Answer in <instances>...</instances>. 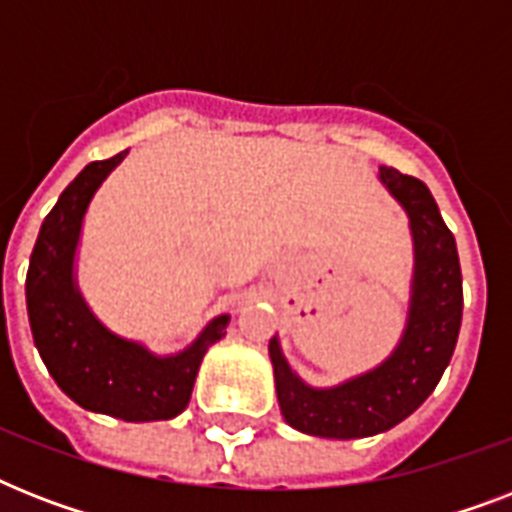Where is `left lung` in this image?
Returning a JSON list of instances; mask_svg holds the SVG:
<instances>
[{"mask_svg": "<svg viewBox=\"0 0 512 512\" xmlns=\"http://www.w3.org/2000/svg\"><path fill=\"white\" fill-rule=\"evenodd\" d=\"M380 180L406 209L414 239V279L404 337L377 369L335 385L311 388L289 369L279 340L268 345L284 420L321 438H366L406 420L436 390L452 361L462 324V271L452 231L428 185L393 167Z\"/></svg>", "mask_w": 512, "mask_h": 512, "instance_id": "obj_1", "label": "left lung"}]
</instances>
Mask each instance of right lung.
<instances>
[{"mask_svg":"<svg viewBox=\"0 0 512 512\" xmlns=\"http://www.w3.org/2000/svg\"><path fill=\"white\" fill-rule=\"evenodd\" d=\"M124 156L87 164L44 217L28 263V321L47 372L76 404L124 422L172 420L191 401L201 358L223 340L231 316L209 321L177 356H154L92 316L74 284L76 244L87 204Z\"/></svg>","mask_w":512,"mask_h":512,"instance_id":"obj_1","label":"right lung"}]
</instances>
